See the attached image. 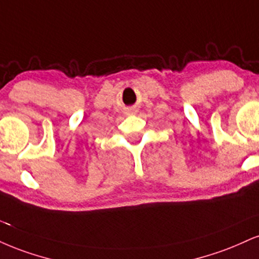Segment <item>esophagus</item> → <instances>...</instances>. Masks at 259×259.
Returning a JSON list of instances; mask_svg holds the SVG:
<instances>
[{"label":"esophagus","instance_id":"obj_1","mask_svg":"<svg viewBox=\"0 0 259 259\" xmlns=\"http://www.w3.org/2000/svg\"><path fill=\"white\" fill-rule=\"evenodd\" d=\"M129 112H130V113L134 114V113H136V110H135V108H130Z\"/></svg>","mask_w":259,"mask_h":259}]
</instances>
